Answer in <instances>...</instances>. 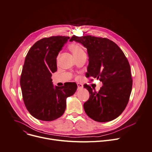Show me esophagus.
<instances>
[{"mask_svg": "<svg viewBox=\"0 0 152 152\" xmlns=\"http://www.w3.org/2000/svg\"><path fill=\"white\" fill-rule=\"evenodd\" d=\"M82 88H83V85H82V84L78 83L77 84V89L80 90V89H82Z\"/></svg>", "mask_w": 152, "mask_h": 152, "instance_id": "esophagus-1", "label": "esophagus"}]
</instances>
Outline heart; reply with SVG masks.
Instances as JSON below:
<instances>
[{
	"mask_svg": "<svg viewBox=\"0 0 152 152\" xmlns=\"http://www.w3.org/2000/svg\"><path fill=\"white\" fill-rule=\"evenodd\" d=\"M69 48H70V50L73 53L75 57L79 56V55H80L81 54L84 53V50L82 49V47L77 44H71L70 47H69Z\"/></svg>",
	"mask_w": 152,
	"mask_h": 152,
	"instance_id": "obj_1",
	"label": "heart"
}]
</instances>
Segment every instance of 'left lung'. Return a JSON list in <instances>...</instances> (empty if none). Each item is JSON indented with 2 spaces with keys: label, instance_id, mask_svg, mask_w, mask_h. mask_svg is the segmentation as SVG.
<instances>
[{
  "label": "left lung",
  "instance_id": "1",
  "mask_svg": "<svg viewBox=\"0 0 152 152\" xmlns=\"http://www.w3.org/2000/svg\"><path fill=\"white\" fill-rule=\"evenodd\" d=\"M80 43L87 49L89 64L86 76L99 79V91L87 85L90 93L84 104L86 114L95 121L105 122L118 118L125 110L132 89L130 66L121 49L107 38L73 36L70 41Z\"/></svg>",
  "mask_w": 152,
  "mask_h": 152
}]
</instances>
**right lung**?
<instances>
[{
	"instance_id": "obj_1",
	"label": "right lung",
	"mask_w": 152,
	"mask_h": 152,
	"mask_svg": "<svg viewBox=\"0 0 152 152\" xmlns=\"http://www.w3.org/2000/svg\"><path fill=\"white\" fill-rule=\"evenodd\" d=\"M68 36H51L40 39L27 53L20 76L23 100L35 118L51 121L61 117L66 108V99L76 92L77 85L67 82L54 87L51 76L57 71L56 58Z\"/></svg>"
}]
</instances>
